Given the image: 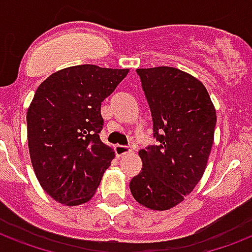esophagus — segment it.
I'll return each mask as SVG.
<instances>
[{"label":"esophagus","mask_w":252,"mask_h":252,"mask_svg":"<svg viewBox=\"0 0 252 252\" xmlns=\"http://www.w3.org/2000/svg\"><path fill=\"white\" fill-rule=\"evenodd\" d=\"M132 151L130 147H126V145H116L115 147V153H116V156H124V155H128L129 152Z\"/></svg>","instance_id":"esophagus-1"}]
</instances>
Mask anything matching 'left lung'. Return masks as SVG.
<instances>
[{
  "instance_id": "obj_1",
  "label": "left lung",
  "mask_w": 252,
  "mask_h": 252,
  "mask_svg": "<svg viewBox=\"0 0 252 252\" xmlns=\"http://www.w3.org/2000/svg\"><path fill=\"white\" fill-rule=\"evenodd\" d=\"M153 120L157 143L139 152L141 172L130 193L152 210H168L184 201L202 178L210 155L217 115L206 88L174 67L136 70Z\"/></svg>"
}]
</instances>
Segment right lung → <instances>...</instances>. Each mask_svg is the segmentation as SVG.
Here are the masks:
<instances>
[{
    "mask_svg": "<svg viewBox=\"0 0 252 252\" xmlns=\"http://www.w3.org/2000/svg\"><path fill=\"white\" fill-rule=\"evenodd\" d=\"M129 70L67 67L38 87L28 109L30 158L46 193L67 206L87 202L113 160L100 140L101 101Z\"/></svg>",
    "mask_w": 252,
    "mask_h": 252,
    "instance_id": "add662e5",
    "label": "right lung"
}]
</instances>
